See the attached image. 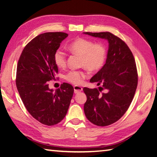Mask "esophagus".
Instances as JSON below:
<instances>
[{
  "mask_svg": "<svg viewBox=\"0 0 157 157\" xmlns=\"http://www.w3.org/2000/svg\"><path fill=\"white\" fill-rule=\"evenodd\" d=\"M74 93L75 94H78L83 90V88L81 86H74Z\"/></svg>",
  "mask_w": 157,
  "mask_h": 157,
  "instance_id": "obj_1",
  "label": "esophagus"
}]
</instances>
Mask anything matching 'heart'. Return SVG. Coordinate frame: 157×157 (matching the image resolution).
Listing matches in <instances>:
<instances>
[{"label": "heart", "mask_w": 157, "mask_h": 157, "mask_svg": "<svg viewBox=\"0 0 157 157\" xmlns=\"http://www.w3.org/2000/svg\"><path fill=\"white\" fill-rule=\"evenodd\" d=\"M68 48L74 53L81 55L80 65L90 71H99L105 64L107 50L105 44L101 42L95 43L90 39L78 38L69 44ZM53 59L58 67H64L66 66V54L60 48L55 51ZM87 77L88 74L86 70H71L66 74L65 79L68 82L79 85Z\"/></svg>", "instance_id": "obj_1"}]
</instances>
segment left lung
I'll use <instances>...</instances> for the list:
<instances>
[{
  "label": "left lung",
  "mask_w": 157,
  "mask_h": 157,
  "mask_svg": "<svg viewBox=\"0 0 157 157\" xmlns=\"http://www.w3.org/2000/svg\"><path fill=\"white\" fill-rule=\"evenodd\" d=\"M84 34L109 42L106 63L90 79L102 87L83 90L87 96L83 109L87 119L95 125L107 126L125 113L134 98L138 83L136 63L127 44L117 36L109 32Z\"/></svg>",
  "instance_id": "8db88e82"
}]
</instances>
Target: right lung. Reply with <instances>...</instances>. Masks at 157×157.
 Here are the masks:
<instances>
[{"label":"right lung","mask_w":157,"mask_h":157,"mask_svg":"<svg viewBox=\"0 0 157 157\" xmlns=\"http://www.w3.org/2000/svg\"><path fill=\"white\" fill-rule=\"evenodd\" d=\"M67 34L46 33L28 43L20 56L16 85L26 109L41 123L51 126L65 117L74 94V87L63 83L55 91L48 82L58 73L53 56Z\"/></svg>","instance_id":"1"}]
</instances>
